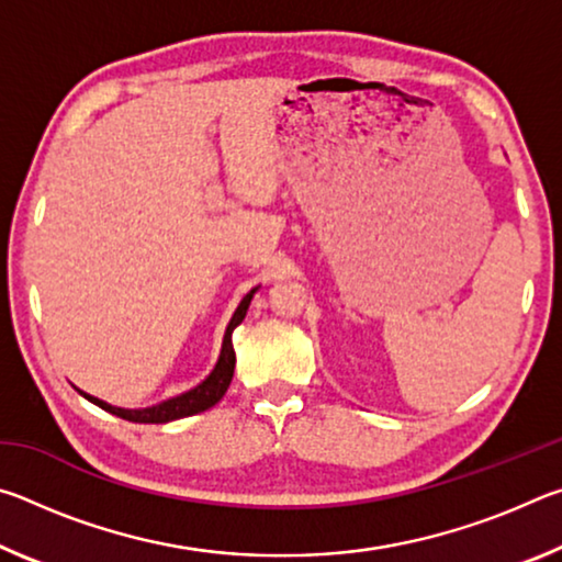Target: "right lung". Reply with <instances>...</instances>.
Instances as JSON below:
<instances>
[{
    "instance_id": "obj_1",
    "label": "right lung",
    "mask_w": 562,
    "mask_h": 562,
    "mask_svg": "<svg viewBox=\"0 0 562 562\" xmlns=\"http://www.w3.org/2000/svg\"><path fill=\"white\" fill-rule=\"evenodd\" d=\"M255 292H258V288H252L240 300V304H237V310H235V315L231 319V325H227V329H225L221 357H217L213 372L207 374L198 386L188 389V392L178 394V396H170V398H166V402H158L154 406H146V408L111 406V404L103 402V398H97V396H91L87 392H81V389H79V394L83 398H89L91 404L101 406L103 412L126 418V422H133V424H168V422H176V418H186V416L201 414V412H205V408L215 406L225 396L227 386H231V382H233V372H235L233 329L245 319L247 307H250V300H252Z\"/></svg>"
}]
</instances>
